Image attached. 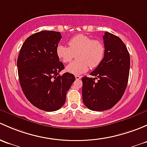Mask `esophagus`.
<instances>
[{
  "mask_svg": "<svg viewBox=\"0 0 147 147\" xmlns=\"http://www.w3.org/2000/svg\"><path fill=\"white\" fill-rule=\"evenodd\" d=\"M75 78H76V80H79V79H81V76H79V75H76Z\"/></svg>",
  "mask_w": 147,
  "mask_h": 147,
  "instance_id": "obj_1",
  "label": "esophagus"
}]
</instances>
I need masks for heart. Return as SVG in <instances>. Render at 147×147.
I'll list each match as a JSON object with an SVG mask.
<instances>
[{
  "label": "heart",
  "instance_id": "obj_1",
  "mask_svg": "<svg viewBox=\"0 0 147 147\" xmlns=\"http://www.w3.org/2000/svg\"><path fill=\"white\" fill-rule=\"evenodd\" d=\"M69 47L59 45L56 49L57 57L63 63H69L76 54V61L66 68L69 73L78 75L87 71L89 67L96 68L102 61L105 54V45L98 40H92L85 34H77L70 39Z\"/></svg>",
  "mask_w": 147,
  "mask_h": 147
}]
</instances>
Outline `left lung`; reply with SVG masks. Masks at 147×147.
<instances>
[{
	"instance_id": "left-lung-1",
	"label": "left lung",
	"mask_w": 147,
	"mask_h": 147,
	"mask_svg": "<svg viewBox=\"0 0 147 147\" xmlns=\"http://www.w3.org/2000/svg\"><path fill=\"white\" fill-rule=\"evenodd\" d=\"M102 38L105 54L90 74L94 78H82L83 102L94 111L109 110L119 102L127 86L129 74L130 57L125 43L108 32Z\"/></svg>"
}]
</instances>
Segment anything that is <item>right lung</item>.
Here are the masks:
<instances>
[{
  "label": "right lung",
  "mask_w": 147,
  "mask_h": 147,
  "mask_svg": "<svg viewBox=\"0 0 147 147\" xmlns=\"http://www.w3.org/2000/svg\"><path fill=\"white\" fill-rule=\"evenodd\" d=\"M59 32L41 31L30 36L22 45L17 66L20 84L27 99L34 106L47 112L63 106L75 81L74 74L59 72L64 69L56 49Z\"/></svg>",
  "instance_id": "add662e5"
}]
</instances>
